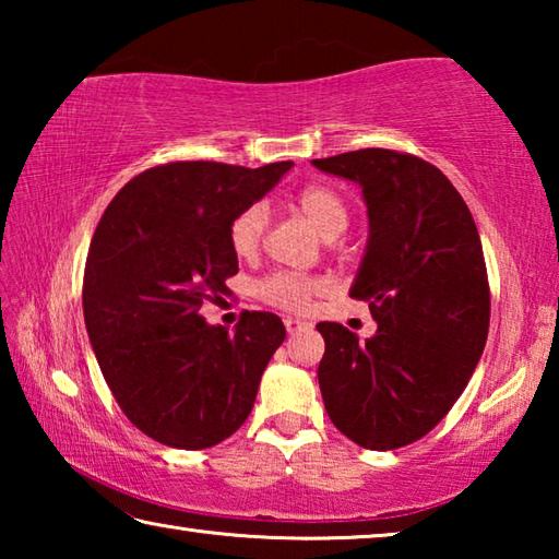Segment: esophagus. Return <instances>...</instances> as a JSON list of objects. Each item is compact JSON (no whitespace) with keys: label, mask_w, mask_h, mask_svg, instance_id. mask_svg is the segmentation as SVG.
<instances>
[{"label":"esophagus","mask_w":559,"mask_h":559,"mask_svg":"<svg viewBox=\"0 0 559 559\" xmlns=\"http://www.w3.org/2000/svg\"><path fill=\"white\" fill-rule=\"evenodd\" d=\"M283 325H286L288 335H296V333H300V330L308 328L306 323H300V320H296V318H286V320H283Z\"/></svg>","instance_id":"obj_1"}]
</instances>
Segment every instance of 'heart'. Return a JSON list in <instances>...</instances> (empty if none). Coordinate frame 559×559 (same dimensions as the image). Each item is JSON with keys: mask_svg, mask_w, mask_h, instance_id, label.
Wrapping results in <instances>:
<instances>
[{"mask_svg": "<svg viewBox=\"0 0 559 559\" xmlns=\"http://www.w3.org/2000/svg\"><path fill=\"white\" fill-rule=\"evenodd\" d=\"M296 206L328 241L337 239L349 224L347 204L333 187L310 185L306 189H300L296 197ZM266 204L253 202L249 206H243L229 224V243L234 253H239V257H251V253H257L263 234H266ZM257 290L263 300L271 302V306L286 310H306L310 298H313L318 290H323V281L293 276V273H271L269 278H263L259 283Z\"/></svg>", "mask_w": 559, "mask_h": 559, "instance_id": "1", "label": "heart"}]
</instances>
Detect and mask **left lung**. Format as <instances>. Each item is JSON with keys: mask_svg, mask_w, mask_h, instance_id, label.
Wrapping results in <instances>:
<instances>
[{"mask_svg": "<svg viewBox=\"0 0 559 559\" xmlns=\"http://www.w3.org/2000/svg\"><path fill=\"white\" fill-rule=\"evenodd\" d=\"M313 165L362 187L370 239L349 296L377 320L365 343L345 325L318 323L320 392L347 439L400 449L449 414L484 353V246L456 187L427 159L367 147Z\"/></svg>", "mask_w": 559, "mask_h": 559, "instance_id": "1", "label": "left lung"}]
</instances>
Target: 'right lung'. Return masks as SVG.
<instances>
[{
  "label": "right lung",
  "mask_w": 559,
  "mask_h": 559,
  "mask_svg": "<svg viewBox=\"0 0 559 559\" xmlns=\"http://www.w3.org/2000/svg\"><path fill=\"white\" fill-rule=\"evenodd\" d=\"M290 167H150L100 216L83 273L86 330L120 409L165 447L197 451L231 437L286 340L273 313L243 310L229 333L200 308L239 273L231 219Z\"/></svg>",
  "instance_id": "add662e5"
}]
</instances>
